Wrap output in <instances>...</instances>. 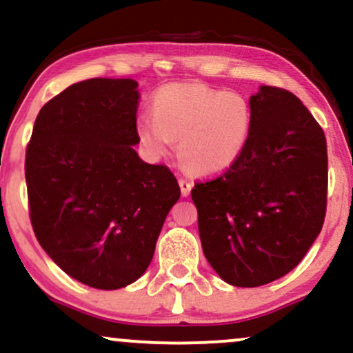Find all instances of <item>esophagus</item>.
<instances>
[{
	"instance_id": "obj_1",
	"label": "esophagus",
	"mask_w": 353,
	"mask_h": 353,
	"mask_svg": "<svg viewBox=\"0 0 353 353\" xmlns=\"http://www.w3.org/2000/svg\"><path fill=\"white\" fill-rule=\"evenodd\" d=\"M179 188H181L182 197H188V195L190 194V190H192V184L185 179H179Z\"/></svg>"
}]
</instances>
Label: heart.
Segmentation results:
<instances>
[{
    "label": "heart",
    "mask_w": 353,
    "mask_h": 353,
    "mask_svg": "<svg viewBox=\"0 0 353 353\" xmlns=\"http://www.w3.org/2000/svg\"><path fill=\"white\" fill-rule=\"evenodd\" d=\"M253 130L250 101L236 92L203 83H169L152 95V114L136 120V133L151 158L169 156L179 139V158L195 176H219L248 146Z\"/></svg>",
    "instance_id": "heart-1"
}]
</instances>
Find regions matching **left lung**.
<instances>
[{"instance_id": "obj_1", "label": "left lung", "mask_w": 353, "mask_h": 353, "mask_svg": "<svg viewBox=\"0 0 353 353\" xmlns=\"http://www.w3.org/2000/svg\"><path fill=\"white\" fill-rule=\"evenodd\" d=\"M250 107L253 130L241 158L190 192L207 261L240 288L294 270L321 233L327 202L325 136L303 101L261 85Z\"/></svg>"}]
</instances>
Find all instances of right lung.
<instances>
[{"mask_svg":"<svg viewBox=\"0 0 353 353\" xmlns=\"http://www.w3.org/2000/svg\"><path fill=\"white\" fill-rule=\"evenodd\" d=\"M138 82L90 79L37 114L26 151L36 239L70 278L120 290L141 278L181 189L134 151Z\"/></svg>","mask_w":353,"mask_h":353,"instance_id":"1","label":"right lung"}]
</instances>
